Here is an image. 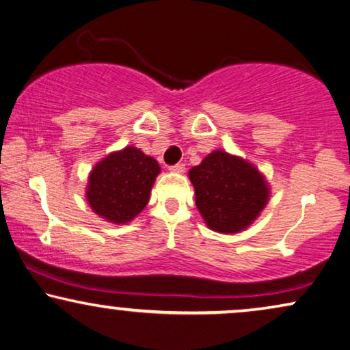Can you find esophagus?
Returning <instances> with one entry per match:
<instances>
[{"label": "esophagus", "mask_w": 350, "mask_h": 350, "mask_svg": "<svg viewBox=\"0 0 350 350\" xmlns=\"http://www.w3.org/2000/svg\"><path fill=\"white\" fill-rule=\"evenodd\" d=\"M171 171H174V173H184L185 170V165L184 163H176L173 166H170Z\"/></svg>", "instance_id": "1"}]
</instances>
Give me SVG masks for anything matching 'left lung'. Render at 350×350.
<instances>
[{
	"instance_id": "8db88e82",
	"label": "left lung",
	"mask_w": 350,
	"mask_h": 350,
	"mask_svg": "<svg viewBox=\"0 0 350 350\" xmlns=\"http://www.w3.org/2000/svg\"><path fill=\"white\" fill-rule=\"evenodd\" d=\"M196 208L211 230L238 233L258 217L268 203L263 176L247 161L214 150L190 170Z\"/></svg>"
}]
</instances>
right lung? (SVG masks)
<instances>
[{"instance_id": "1", "label": "right lung", "mask_w": 350, "mask_h": 350, "mask_svg": "<svg viewBox=\"0 0 350 350\" xmlns=\"http://www.w3.org/2000/svg\"><path fill=\"white\" fill-rule=\"evenodd\" d=\"M159 173L157 160L136 147L114 152L92 170L87 189L88 204L109 222H130L146 208Z\"/></svg>"}]
</instances>
